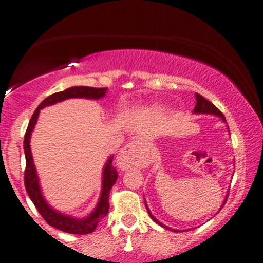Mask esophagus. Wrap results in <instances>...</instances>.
Here are the masks:
<instances>
[{"instance_id": "1", "label": "esophagus", "mask_w": 263, "mask_h": 263, "mask_svg": "<svg viewBox=\"0 0 263 263\" xmlns=\"http://www.w3.org/2000/svg\"><path fill=\"white\" fill-rule=\"evenodd\" d=\"M140 151V143L139 142H132L126 144L123 149L119 152L118 157H116V162L118 166L121 170H128L130 167L137 166L140 161L139 156Z\"/></svg>"}]
</instances>
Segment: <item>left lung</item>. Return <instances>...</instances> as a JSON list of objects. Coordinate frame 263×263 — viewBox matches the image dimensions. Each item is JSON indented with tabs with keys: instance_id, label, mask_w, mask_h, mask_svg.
<instances>
[{
	"instance_id": "obj_1",
	"label": "left lung",
	"mask_w": 263,
	"mask_h": 263,
	"mask_svg": "<svg viewBox=\"0 0 263 263\" xmlns=\"http://www.w3.org/2000/svg\"><path fill=\"white\" fill-rule=\"evenodd\" d=\"M195 96H196V105H195V107H194V112L195 114H212V115L219 116V118H220L221 120L226 121V118H224L223 112H221L220 110H219L218 107L215 106V105L212 104V102H210V101H208V100L205 99V97H202L201 95L195 93ZM226 201H227V200H224V202H226ZM223 205H221V208H223ZM145 206H147V204H145ZM221 208H220V209H221ZM147 210H148V214H149V215H151V218L153 219V220L156 221L157 224H159V226H162V227H164V228H167V227L164 226V224H162L161 221H158L156 218H154L153 215H152V213L149 212V209H148V206H147ZM167 229H168V228H167ZM172 231H173V229H172ZM173 232H176V231H173Z\"/></svg>"
}]
</instances>
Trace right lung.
<instances>
[{"mask_svg": "<svg viewBox=\"0 0 263 263\" xmlns=\"http://www.w3.org/2000/svg\"><path fill=\"white\" fill-rule=\"evenodd\" d=\"M107 88H96V87H87V86H74V87L67 88V90L57 92V93L50 95L45 100H43L42 104L36 107L34 114H32L30 121H29L28 129H26L25 138H24V151H25V159H26V168L25 176H24V182H25V189L28 192L29 197L34 202L35 208L37 209L40 215L44 218V220L54 228L59 229L62 232L71 233V234H88L96 229L97 224L102 218L107 215L109 213V195L112 185L118 180V171L112 166V156L107 159L106 164L102 171V189L101 196H100L99 202L96 208L90 215L86 218L77 219L73 216H68L66 214H62L53 208L48 205L43 196L42 190H40L39 178H37L36 170H35L34 162H32V154L30 151V137L31 132L34 130L35 124H36L37 116H39L40 110L49 105H54L57 102H61L67 99H92L99 100L105 96Z\"/></svg>", "mask_w": 263, "mask_h": 263, "instance_id": "right-lung-1", "label": "right lung"}]
</instances>
